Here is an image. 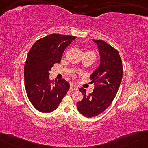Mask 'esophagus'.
<instances>
[{
    "label": "esophagus",
    "instance_id": "esophagus-1",
    "mask_svg": "<svg viewBox=\"0 0 148 148\" xmlns=\"http://www.w3.org/2000/svg\"><path fill=\"white\" fill-rule=\"evenodd\" d=\"M70 90H77V87H76V86H75L73 85H71V86H70Z\"/></svg>",
    "mask_w": 148,
    "mask_h": 148
}]
</instances>
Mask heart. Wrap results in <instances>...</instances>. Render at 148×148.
Listing matches in <instances>:
<instances>
[{"instance_id":"1","label":"heart","mask_w":148,"mask_h":148,"mask_svg":"<svg viewBox=\"0 0 148 148\" xmlns=\"http://www.w3.org/2000/svg\"><path fill=\"white\" fill-rule=\"evenodd\" d=\"M86 53H92V54H93V55H94V56H95V54L94 53H93L92 51H87V52H86Z\"/></svg>"}]
</instances>
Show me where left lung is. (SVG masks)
I'll use <instances>...</instances> for the list:
<instances>
[{
    "mask_svg": "<svg viewBox=\"0 0 148 148\" xmlns=\"http://www.w3.org/2000/svg\"><path fill=\"white\" fill-rule=\"evenodd\" d=\"M92 40L97 45L101 58L99 67L90 76L91 82L95 83V88L88 95L86 94L85 88H79L83 99L77 103L79 112L88 118L100 114L110 105L119 90L123 75L119 51L104 41Z\"/></svg>",
    "mask_w": 148,
    "mask_h": 148,
    "instance_id": "obj_1",
    "label": "left lung"
}]
</instances>
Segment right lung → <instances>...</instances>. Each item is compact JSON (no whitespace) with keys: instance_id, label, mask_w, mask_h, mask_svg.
<instances>
[{"instance_id":"right-lung-1","label":"right lung","mask_w":148,"mask_h":148,"mask_svg":"<svg viewBox=\"0 0 148 148\" xmlns=\"http://www.w3.org/2000/svg\"><path fill=\"white\" fill-rule=\"evenodd\" d=\"M76 38L52 34L36 41L29 49L24 65L25 88L30 103L41 112L55 110L69 89L65 79L49 80V71L60 63L65 48Z\"/></svg>"}]
</instances>
